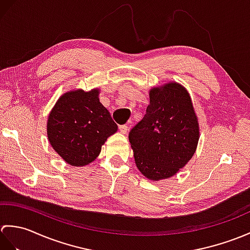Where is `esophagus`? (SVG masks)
<instances>
[{"mask_svg": "<svg viewBox=\"0 0 250 250\" xmlns=\"http://www.w3.org/2000/svg\"><path fill=\"white\" fill-rule=\"evenodd\" d=\"M128 130H129V126H128V125H119V131L121 132L122 134H125L126 132H128Z\"/></svg>", "mask_w": 250, "mask_h": 250, "instance_id": "esophagus-1", "label": "esophagus"}]
</instances>
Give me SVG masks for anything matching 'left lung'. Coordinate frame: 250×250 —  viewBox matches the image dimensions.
I'll return each mask as SVG.
<instances>
[{"label":"left lung","mask_w":250,"mask_h":250,"mask_svg":"<svg viewBox=\"0 0 250 250\" xmlns=\"http://www.w3.org/2000/svg\"><path fill=\"white\" fill-rule=\"evenodd\" d=\"M199 139L192 100L176 82L149 90L146 115L129 134L137 168L155 182L178 173L193 157Z\"/></svg>","instance_id":"obj_1"}]
</instances>
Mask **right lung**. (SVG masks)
Wrapping results in <instances>:
<instances>
[{"instance_id": "obj_1", "label": "right lung", "mask_w": 250, "mask_h": 250, "mask_svg": "<svg viewBox=\"0 0 250 250\" xmlns=\"http://www.w3.org/2000/svg\"><path fill=\"white\" fill-rule=\"evenodd\" d=\"M99 95V88L70 90L58 99L47 118L49 144L72 167L93 162L106 140L118 130Z\"/></svg>"}]
</instances>
